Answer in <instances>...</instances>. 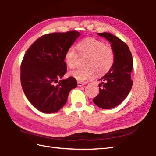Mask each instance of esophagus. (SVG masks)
<instances>
[{"label": "esophagus", "instance_id": "34e87169", "mask_svg": "<svg viewBox=\"0 0 156 156\" xmlns=\"http://www.w3.org/2000/svg\"><path fill=\"white\" fill-rule=\"evenodd\" d=\"M86 84V82H78V86H82Z\"/></svg>", "mask_w": 156, "mask_h": 156}]
</instances>
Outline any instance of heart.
Masks as SVG:
<instances>
[{"mask_svg":"<svg viewBox=\"0 0 156 156\" xmlns=\"http://www.w3.org/2000/svg\"><path fill=\"white\" fill-rule=\"evenodd\" d=\"M77 49L80 55L88 56L86 68H78L70 72L72 77L77 80L83 82L94 78L96 74L106 73L112 67L115 56L111 47L104 44L99 40L87 38L77 44ZM78 54L73 48H68L65 53L64 59L67 66L74 68L77 64Z\"/></svg>","mask_w":156,"mask_h":156,"instance_id":"obj_1","label":"heart"}]
</instances>
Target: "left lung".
<instances>
[{"instance_id":"obj_1","label":"left lung","mask_w":156,"mask_h":156,"mask_svg":"<svg viewBox=\"0 0 156 156\" xmlns=\"http://www.w3.org/2000/svg\"><path fill=\"white\" fill-rule=\"evenodd\" d=\"M111 43L115 59L113 66L106 74L98 80L100 92L93 102L102 109H111L120 104L132 89L131 73L133 58L129 47L115 36L108 32L98 34Z\"/></svg>"}]
</instances>
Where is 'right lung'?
Returning a JSON list of instances; mask_svg holds the SVG:
<instances>
[{"label":"right lung","mask_w":156,"mask_h":156,"mask_svg":"<svg viewBox=\"0 0 156 156\" xmlns=\"http://www.w3.org/2000/svg\"><path fill=\"white\" fill-rule=\"evenodd\" d=\"M80 35L75 30L43 35L25 53L20 66L22 88L29 102L41 112L58 111L70 90L77 86L73 77L58 79L67 71L65 53Z\"/></svg>","instance_id":"right-lung-1"}]
</instances>
